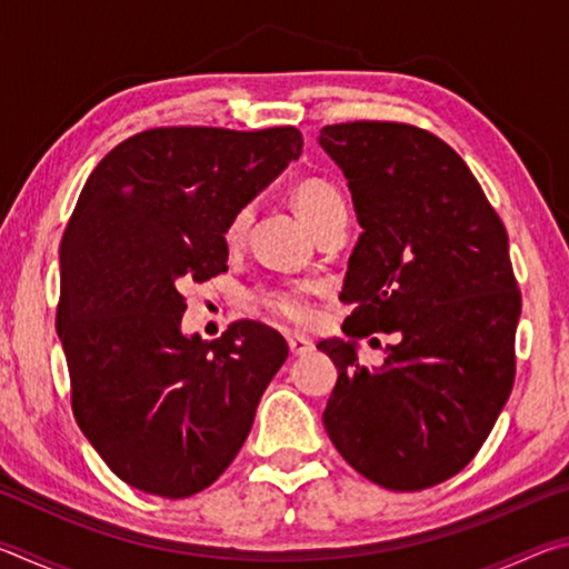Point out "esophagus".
Masks as SVG:
<instances>
[{"label": "esophagus", "instance_id": "34e87169", "mask_svg": "<svg viewBox=\"0 0 569 569\" xmlns=\"http://www.w3.org/2000/svg\"><path fill=\"white\" fill-rule=\"evenodd\" d=\"M288 349H291L293 356H306L313 351V343L306 339V336H298V333H291L288 336Z\"/></svg>", "mask_w": 569, "mask_h": 569}]
</instances>
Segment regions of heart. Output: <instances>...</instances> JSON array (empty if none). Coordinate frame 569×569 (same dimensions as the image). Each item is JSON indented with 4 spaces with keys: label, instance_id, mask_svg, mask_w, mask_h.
<instances>
[{
    "label": "heart",
    "instance_id": "1",
    "mask_svg": "<svg viewBox=\"0 0 569 569\" xmlns=\"http://www.w3.org/2000/svg\"><path fill=\"white\" fill-rule=\"evenodd\" d=\"M293 206L311 230L326 223V220L336 213H346V200L341 196V190L326 178H306L298 182L293 188ZM250 218H253V208L250 206L238 208L236 213L230 216L223 233L228 243H238V240L246 236ZM308 296H311V286H273L258 293V301H261L268 313L278 316V319L291 323H306L313 313Z\"/></svg>",
    "mask_w": 569,
    "mask_h": 569
}]
</instances>
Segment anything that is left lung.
<instances>
[{
	"mask_svg": "<svg viewBox=\"0 0 569 569\" xmlns=\"http://www.w3.org/2000/svg\"><path fill=\"white\" fill-rule=\"evenodd\" d=\"M319 142L363 228L341 291L351 341L319 343L339 366L323 427L373 485L419 492L475 459L515 387L522 293L507 230L467 162L417 124H326ZM379 330L398 343L369 372L352 339Z\"/></svg>",
	"mask_w": 569,
	"mask_h": 569,
	"instance_id": "obj_1",
	"label": "left lung"
}]
</instances>
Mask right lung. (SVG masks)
Segmentation results:
<instances>
[{
  "label": "right lung",
  "mask_w": 569,
  "mask_h": 569,
  "mask_svg": "<svg viewBox=\"0 0 569 569\" xmlns=\"http://www.w3.org/2000/svg\"><path fill=\"white\" fill-rule=\"evenodd\" d=\"M291 124L142 130L100 160L60 246L57 333L72 413L124 485L182 499L223 475L288 359L283 336L233 321L182 336V286L228 271L226 226L288 162Z\"/></svg>",
  "instance_id": "obj_1"
}]
</instances>
